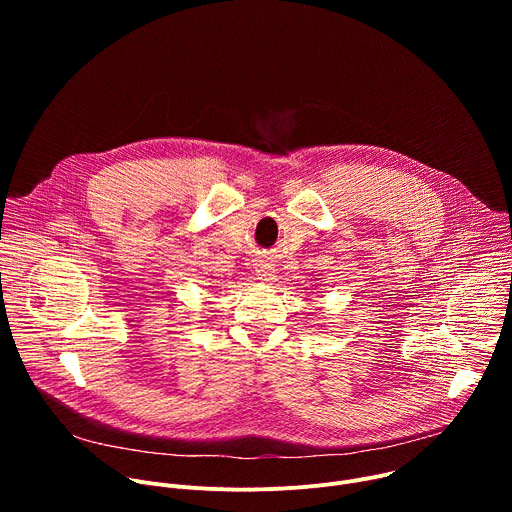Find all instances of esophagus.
I'll list each match as a JSON object with an SVG mask.
<instances>
[{
  "mask_svg": "<svg viewBox=\"0 0 512 512\" xmlns=\"http://www.w3.org/2000/svg\"><path fill=\"white\" fill-rule=\"evenodd\" d=\"M257 277L263 279V281H271V279L275 277V269L271 267V263L261 261V263L257 265Z\"/></svg>",
  "mask_w": 512,
  "mask_h": 512,
  "instance_id": "1",
  "label": "esophagus"
}]
</instances>
